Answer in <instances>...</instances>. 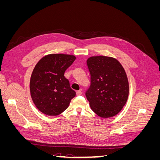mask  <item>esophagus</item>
I'll list each match as a JSON object with an SVG mask.
<instances>
[{
    "label": "esophagus",
    "mask_w": 160,
    "mask_h": 160,
    "mask_svg": "<svg viewBox=\"0 0 160 160\" xmlns=\"http://www.w3.org/2000/svg\"><path fill=\"white\" fill-rule=\"evenodd\" d=\"M81 94H82V93H81V91H78L76 92V95H77V96H79V95H81Z\"/></svg>",
    "instance_id": "obj_1"
}]
</instances>
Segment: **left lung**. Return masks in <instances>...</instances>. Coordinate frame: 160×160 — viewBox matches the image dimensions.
I'll list each match as a JSON object with an SVG mask.
<instances>
[{
	"label": "left lung",
	"mask_w": 160,
	"mask_h": 160,
	"mask_svg": "<svg viewBox=\"0 0 160 160\" xmlns=\"http://www.w3.org/2000/svg\"><path fill=\"white\" fill-rule=\"evenodd\" d=\"M87 63L91 85L85 95L91 109L101 118H112L120 112L128 99L126 72L122 64L111 57H91Z\"/></svg>",
	"instance_id": "left-lung-1"
}]
</instances>
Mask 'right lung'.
<instances>
[{"instance_id": "obj_1", "label": "right lung", "mask_w": 160, "mask_h": 160, "mask_svg": "<svg viewBox=\"0 0 160 160\" xmlns=\"http://www.w3.org/2000/svg\"><path fill=\"white\" fill-rule=\"evenodd\" d=\"M75 59L71 55L49 54L35 65L30 79V92L34 104L42 113L49 116L61 114L76 95L64 76Z\"/></svg>"}]
</instances>
